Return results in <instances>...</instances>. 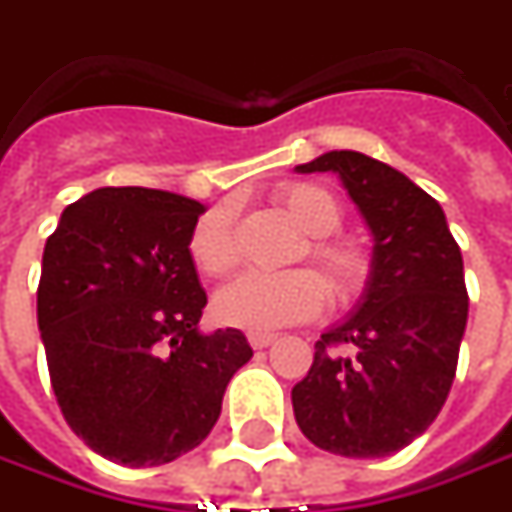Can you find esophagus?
I'll return each instance as SVG.
<instances>
[{"mask_svg": "<svg viewBox=\"0 0 512 512\" xmlns=\"http://www.w3.org/2000/svg\"><path fill=\"white\" fill-rule=\"evenodd\" d=\"M277 340V334H249V343L252 348H269Z\"/></svg>", "mask_w": 512, "mask_h": 512, "instance_id": "34e87169", "label": "esophagus"}]
</instances>
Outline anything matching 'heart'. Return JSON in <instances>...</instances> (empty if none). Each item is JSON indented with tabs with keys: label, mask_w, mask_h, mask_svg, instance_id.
I'll use <instances>...</instances> for the list:
<instances>
[{
	"label": "heart",
	"mask_w": 512,
	"mask_h": 512,
	"mask_svg": "<svg viewBox=\"0 0 512 512\" xmlns=\"http://www.w3.org/2000/svg\"><path fill=\"white\" fill-rule=\"evenodd\" d=\"M280 206L306 235L317 238L311 243V257L323 266L334 294L340 300L357 297L368 283L371 266L357 246L328 240V235H334L343 223L340 201L323 186L294 184L280 192ZM189 255L198 272L209 277H221L235 269L238 246L226 209H212L195 221L189 232ZM326 300V280L311 269L283 274L246 272L215 294V314L226 326L266 334L311 320L314 314H320Z\"/></svg>",
	"instance_id": "b5f03b06"
}]
</instances>
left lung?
Returning <instances> with one entry per match:
<instances>
[{"instance_id": "left-lung-1", "label": "left lung", "mask_w": 512, "mask_h": 512, "mask_svg": "<svg viewBox=\"0 0 512 512\" xmlns=\"http://www.w3.org/2000/svg\"><path fill=\"white\" fill-rule=\"evenodd\" d=\"M294 169L334 172L374 238L362 300L317 340L291 388L294 419L328 453L391 456L428 431L456 377L467 326L459 243L442 206L377 158L331 150Z\"/></svg>"}]
</instances>
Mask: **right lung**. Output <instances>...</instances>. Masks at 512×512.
Returning <instances> with one entry per match:
<instances>
[{
    "label": "right lung",
    "instance_id": "add662e5",
    "mask_svg": "<svg viewBox=\"0 0 512 512\" xmlns=\"http://www.w3.org/2000/svg\"><path fill=\"white\" fill-rule=\"evenodd\" d=\"M206 206L147 186H104L62 212L42 255L36 314L50 385L87 448L155 467L198 448L252 348L203 334L206 291L189 232Z\"/></svg>",
    "mask_w": 512,
    "mask_h": 512
}]
</instances>
